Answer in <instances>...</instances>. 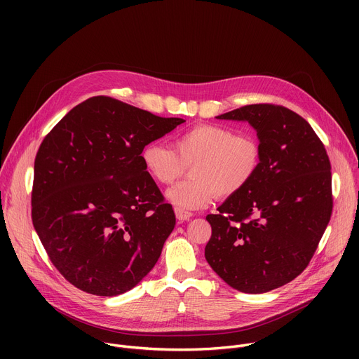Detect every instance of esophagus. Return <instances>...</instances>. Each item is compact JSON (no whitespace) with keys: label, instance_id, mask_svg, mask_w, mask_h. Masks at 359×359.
<instances>
[{"label":"esophagus","instance_id":"obj_1","mask_svg":"<svg viewBox=\"0 0 359 359\" xmlns=\"http://www.w3.org/2000/svg\"><path fill=\"white\" fill-rule=\"evenodd\" d=\"M191 216H193V215H191V213H189V212H180V210H177V209H176V219H177L180 223H183V222L189 220Z\"/></svg>","mask_w":359,"mask_h":359}]
</instances>
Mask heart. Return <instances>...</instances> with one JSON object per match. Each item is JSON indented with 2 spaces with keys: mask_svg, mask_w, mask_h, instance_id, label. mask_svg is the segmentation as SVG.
<instances>
[{
  "mask_svg": "<svg viewBox=\"0 0 359 359\" xmlns=\"http://www.w3.org/2000/svg\"><path fill=\"white\" fill-rule=\"evenodd\" d=\"M175 147L159 142L147 143L140 159L158 183L170 184L182 177L187 166L191 180L166 191L175 209L193 212L208 208L219 193L230 197L245 189L259 173L262 146L250 133H236L219 125H198L179 135Z\"/></svg>",
  "mask_w": 359,
  "mask_h": 359,
  "instance_id": "1",
  "label": "heart"
}]
</instances>
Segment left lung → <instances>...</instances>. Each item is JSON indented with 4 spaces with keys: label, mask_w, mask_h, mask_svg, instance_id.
<instances>
[{
    "label": "left lung",
    "mask_w": 359,
    "mask_h": 359,
    "mask_svg": "<svg viewBox=\"0 0 359 359\" xmlns=\"http://www.w3.org/2000/svg\"><path fill=\"white\" fill-rule=\"evenodd\" d=\"M248 122L262 146L259 173L206 220L204 255L230 287L262 294L309 266L332 213L331 163L311 125L277 105H247L216 116Z\"/></svg>",
    "instance_id": "obj_1"
}]
</instances>
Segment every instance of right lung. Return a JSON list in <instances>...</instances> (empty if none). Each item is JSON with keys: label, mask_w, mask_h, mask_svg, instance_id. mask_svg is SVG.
Masks as SVG:
<instances>
[{"label": "right lung", "mask_w": 359, "mask_h": 359, "mask_svg": "<svg viewBox=\"0 0 359 359\" xmlns=\"http://www.w3.org/2000/svg\"><path fill=\"white\" fill-rule=\"evenodd\" d=\"M183 122L93 96L42 140L32 224L49 260L76 288L115 297L158 263L176 217L140 153Z\"/></svg>", "instance_id": "right-lung-1"}]
</instances>
